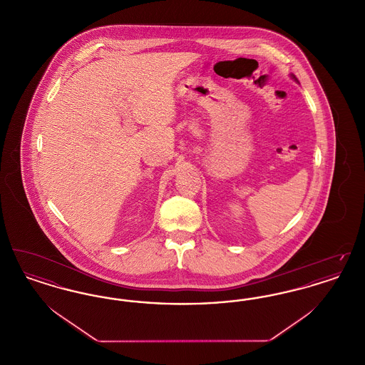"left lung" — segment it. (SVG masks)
<instances>
[{
    "instance_id": "8db88e82",
    "label": "left lung",
    "mask_w": 365,
    "mask_h": 365,
    "mask_svg": "<svg viewBox=\"0 0 365 365\" xmlns=\"http://www.w3.org/2000/svg\"><path fill=\"white\" fill-rule=\"evenodd\" d=\"M293 78H294V79H295V76H294V75H293ZM295 81H297V79H295Z\"/></svg>"
}]
</instances>
